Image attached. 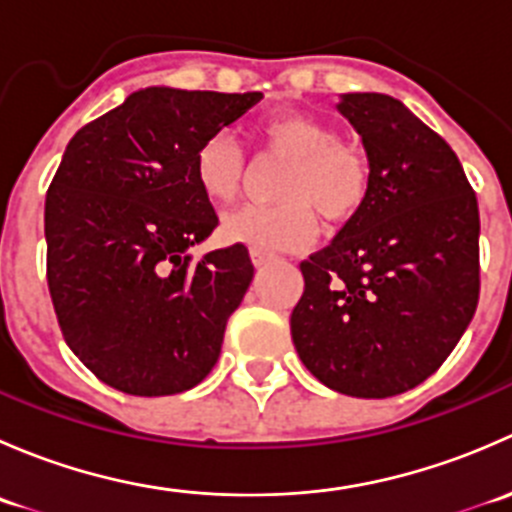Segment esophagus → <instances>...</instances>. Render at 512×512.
<instances>
[{"label":"esophagus","instance_id":"34e87169","mask_svg":"<svg viewBox=\"0 0 512 512\" xmlns=\"http://www.w3.org/2000/svg\"><path fill=\"white\" fill-rule=\"evenodd\" d=\"M250 257H252V262H255V267H265L275 260V255L267 250H250Z\"/></svg>","mask_w":512,"mask_h":512}]
</instances>
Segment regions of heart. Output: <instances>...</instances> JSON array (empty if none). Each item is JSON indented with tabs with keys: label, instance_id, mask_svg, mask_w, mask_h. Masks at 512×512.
Returning a JSON list of instances; mask_svg holds the SVG:
<instances>
[{
	"label": "heart",
	"instance_id": "obj_1",
	"mask_svg": "<svg viewBox=\"0 0 512 512\" xmlns=\"http://www.w3.org/2000/svg\"><path fill=\"white\" fill-rule=\"evenodd\" d=\"M267 153L287 158L277 180L275 205H245L225 215L223 237L252 250H297L317 235V212L327 223H347L369 195V163L337 128L307 113H282L260 126ZM245 156L227 133L208 136L193 156L200 193L225 205L240 193Z\"/></svg>",
	"mask_w": 512,
	"mask_h": 512
}]
</instances>
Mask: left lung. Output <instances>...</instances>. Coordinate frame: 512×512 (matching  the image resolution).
<instances>
[{
    "label": "left lung",
    "mask_w": 512,
    "mask_h": 512,
    "mask_svg": "<svg viewBox=\"0 0 512 512\" xmlns=\"http://www.w3.org/2000/svg\"><path fill=\"white\" fill-rule=\"evenodd\" d=\"M369 158V195L299 265L289 329L329 389L386 399L426 381L478 307V200L453 148L386 94H344Z\"/></svg>",
    "instance_id": "1"
}]
</instances>
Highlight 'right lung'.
Segmentation results:
<instances>
[{
    "label": "right lung",
    "instance_id": "right-lung-1",
    "mask_svg": "<svg viewBox=\"0 0 512 512\" xmlns=\"http://www.w3.org/2000/svg\"><path fill=\"white\" fill-rule=\"evenodd\" d=\"M260 98L151 86L66 146L44 205L46 280L66 344L103 384L170 396L218 361L255 267L245 245L190 257L218 227L193 156Z\"/></svg>",
    "mask_w": 512,
    "mask_h": 512
}]
</instances>
